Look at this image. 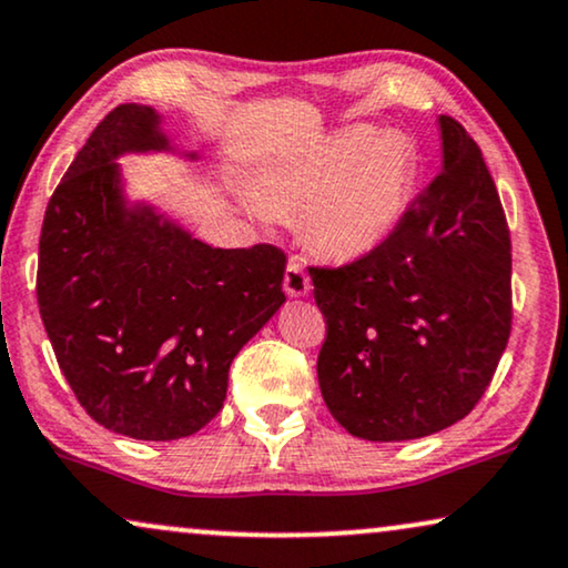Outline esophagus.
Returning a JSON list of instances; mask_svg holds the SVG:
<instances>
[{
    "mask_svg": "<svg viewBox=\"0 0 568 568\" xmlns=\"http://www.w3.org/2000/svg\"><path fill=\"white\" fill-rule=\"evenodd\" d=\"M283 285H285V293H288V296L298 298V296H306V293L312 291V277H308L304 264H301L298 260H291L288 267H285Z\"/></svg>",
    "mask_w": 568,
    "mask_h": 568,
    "instance_id": "obj_1",
    "label": "esophagus"
}]
</instances>
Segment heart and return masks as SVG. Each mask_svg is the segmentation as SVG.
Returning a JSON list of instances; mask_svg holds the SVG:
<instances>
[{"label":"heart","instance_id":"b5f03b06","mask_svg":"<svg viewBox=\"0 0 568 568\" xmlns=\"http://www.w3.org/2000/svg\"><path fill=\"white\" fill-rule=\"evenodd\" d=\"M416 178V154L398 133L343 128L314 152L272 172L262 185L270 210H306L314 246L356 260L390 239Z\"/></svg>","mask_w":568,"mask_h":568}]
</instances>
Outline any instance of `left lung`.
Returning <instances> with one entry per match:
<instances>
[{
	"instance_id": "8db88e82",
	"label": "left lung",
	"mask_w": 568,
	"mask_h": 568,
	"mask_svg": "<svg viewBox=\"0 0 568 568\" xmlns=\"http://www.w3.org/2000/svg\"><path fill=\"white\" fill-rule=\"evenodd\" d=\"M443 172L383 246L308 267L327 335L317 377L354 437L414 440L464 419L511 335V233L483 152L440 114Z\"/></svg>"
}]
</instances>
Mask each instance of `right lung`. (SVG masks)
Segmentation results:
<instances>
[{
  "mask_svg": "<svg viewBox=\"0 0 568 568\" xmlns=\"http://www.w3.org/2000/svg\"><path fill=\"white\" fill-rule=\"evenodd\" d=\"M162 149L152 106H114L49 199L36 272L41 322L78 404L135 440L210 425L235 354L285 304L283 248H212L152 206H125L114 160Z\"/></svg>",
  "mask_w": 568,
  "mask_h": 568,
  "instance_id": "add662e5",
  "label": "right lung"
}]
</instances>
